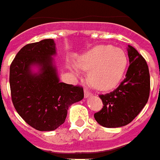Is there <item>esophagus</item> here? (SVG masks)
I'll return each mask as SVG.
<instances>
[{
	"label": "esophagus",
	"instance_id": "34e87169",
	"mask_svg": "<svg viewBox=\"0 0 160 160\" xmlns=\"http://www.w3.org/2000/svg\"><path fill=\"white\" fill-rule=\"evenodd\" d=\"M84 94H85V98H89L90 96H92V92H90L88 91V90H85Z\"/></svg>",
	"mask_w": 160,
	"mask_h": 160
}]
</instances>
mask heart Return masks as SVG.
<instances>
[{
  "mask_svg": "<svg viewBox=\"0 0 160 160\" xmlns=\"http://www.w3.org/2000/svg\"><path fill=\"white\" fill-rule=\"evenodd\" d=\"M127 54L122 49L99 45L79 56L76 67L80 70L89 71V80L94 88L107 91L119 85L127 70ZM72 70L78 74L74 67Z\"/></svg>",
  "mask_w": 160,
  "mask_h": 160,
  "instance_id": "heart-1",
  "label": "heart"
}]
</instances>
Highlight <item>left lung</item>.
Returning a JSON list of instances; mask_svg holds the SVG:
<instances>
[{
    "label": "left lung",
    "instance_id": "8db88e82",
    "mask_svg": "<svg viewBox=\"0 0 160 160\" xmlns=\"http://www.w3.org/2000/svg\"><path fill=\"white\" fill-rule=\"evenodd\" d=\"M129 68L126 79L110 93L99 95L104 107L94 113L100 126L117 128L132 122L147 103L150 93V74L145 59L128 45Z\"/></svg>",
    "mask_w": 160,
    "mask_h": 160
}]
</instances>
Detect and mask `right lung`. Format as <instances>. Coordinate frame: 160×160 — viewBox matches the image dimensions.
<instances>
[{"mask_svg":"<svg viewBox=\"0 0 160 160\" xmlns=\"http://www.w3.org/2000/svg\"><path fill=\"white\" fill-rule=\"evenodd\" d=\"M53 39L24 46L11 63L12 101L19 115L38 131H53L65 122L69 107L84 98L83 88L60 82Z\"/></svg>","mask_w":160,"mask_h":160,"instance_id":"obj_1","label":"right lung"}]
</instances>
